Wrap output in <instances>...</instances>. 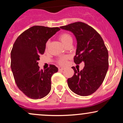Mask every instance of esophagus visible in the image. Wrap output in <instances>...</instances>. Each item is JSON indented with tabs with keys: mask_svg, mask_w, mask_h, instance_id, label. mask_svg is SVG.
I'll return each mask as SVG.
<instances>
[{
	"mask_svg": "<svg viewBox=\"0 0 123 123\" xmlns=\"http://www.w3.org/2000/svg\"><path fill=\"white\" fill-rule=\"evenodd\" d=\"M65 69V68L63 67H62V66H59L58 67V70H60V71H62Z\"/></svg>",
	"mask_w": 123,
	"mask_h": 123,
	"instance_id": "34e87169",
	"label": "esophagus"
}]
</instances>
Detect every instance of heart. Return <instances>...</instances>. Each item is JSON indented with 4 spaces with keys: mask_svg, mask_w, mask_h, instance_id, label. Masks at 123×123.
<instances>
[{
    "mask_svg": "<svg viewBox=\"0 0 123 123\" xmlns=\"http://www.w3.org/2000/svg\"><path fill=\"white\" fill-rule=\"evenodd\" d=\"M60 39L64 45H66L70 40H72V37L70 36V35L67 33H63L60 35ZM49 45V42H47L46 44V47L47 49ZM68 56H63V57H61L58 60V63L60 65H64L66 63L67 60L68 59Z\"/></svg>",
    "mask_w": 123,
    "mask_h": 123,
    "instance_id": "obj_1",
    "label": "heart"
}]
</instances>
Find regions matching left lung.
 I'll use <instances>...</instances> for the list:
<instances>
[{
    "label": "left lung",
    "mask_w": 123,
    "mask_h": 123,
    "mask_svg": "<svg viewBox=\"0 0 123 123\" xmlns=\"http://www.w3.org/2000/svg\"><path fill=\"white\" fill-rule=\"evenodd\" d=\"M70 31L75 36L77 49L74 62H84L83 70L76 69L68 79V85L73 92L80 96H88L95 92L104 81L109 67L108 51L102 37L94 28L82 22L60 26Z\"/></svg>",
    "instance_id": "1"
}]
</instances>
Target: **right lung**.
<instances>
[{"label": "right lung", "mask_w": 123, "mask_h": 123, "mask_svg": "<svg viewBox=\"0 0 123 123\" xmlns=\"http://www.w3.org/2000/svg\"><path fill=\"white\" fill-rule=\"evenodd\" d=\"M60 30L58 27L32 26L18 36L12 46L11 68L14 78L18 88L31 99H41L50 92L51 78L58 68L50 65L46 70H40L37 61L44 53L48 40Z\"/></svg>", "instance_id": "add662e5"}]
</instances>
